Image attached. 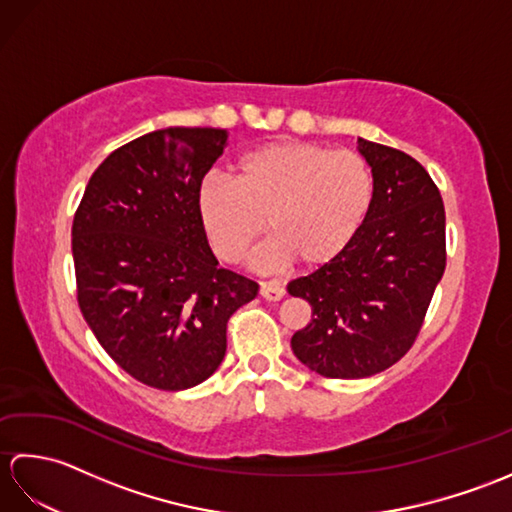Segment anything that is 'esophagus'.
<instances>
[{"label": "esophagus", "instance_id": "1", "mask_svg": "<svg viewBox=\"0 0 512 512\" xmlns=\"http://www.w3.org/2000/svg\"><path fill=\"white\" fill-rule=\"evenodd\" d=\"M259 295H262L266 301H279V299H284L286 290L279 284H273V281H264V284L259 286Z\"/></svg>", "mask_w": 512, "mask_h": 512}]
</instances>
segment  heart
Listing matches in <instances>:
<instances>
[{
  "instance_id": "b5f03b06",
  "label": "heart",
  "mask_w": 512,
  "mask_h": 512,
  "mask_svg": "<svg viewBox=\"0 0 512 512\" xmlns=\"http://www.w3.org/2000/svg\"><path fill=\"white\" fill-rule=\"evenodd\" d=\"M374 171L354 151L306 140H275L233 162V182L204 178L195 213L213 253L242 262L264 233L255 268L297 262L314 270L334 262L361 231L374 204Z\"/></svg>"
}]
</instances>
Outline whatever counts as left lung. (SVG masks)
I'll use <instances>...</instances> for the list:
<instances>
[{
	"label": "left lung",
	"mask_w": 512,
	"mask_h": 512,
	"mask_svg": "<svg viewBox=\"0 0 512 512\" xmlns=\"http://www.w3.org/2000/svg\"><path fill=\"white\" fill-rule=\"evenodd\" d=\"M374 171V204L334 262L292 279L288 292L310 303L312 319L292 352L325 378H367L400 361L447 266L444 204L418 160L358 138Z\"/></svg>",
	"instance_id": "1"
}]
</instances>
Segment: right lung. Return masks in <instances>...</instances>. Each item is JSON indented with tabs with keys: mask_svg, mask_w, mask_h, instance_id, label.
Instances as JSON below:
<instances>
[{
	"mask_svg": "<svg viewBox=\"0 0 512 512\" xmlns=\"http://www.w3.org/2000/svg\"><path fill=\"white\" fill-rule=\"evenodd\" d=\"M226 129L167 127L118 147L92 173L72 224L83 319L140 383L182 391L226 354V321L259 286L217 266L195 213Z\"/></svg>",
	"mask_w": 512,
	"mask_h": 512,
	"instance_id": "add662e5",
	"label": "right lung"
}]
</instances>
